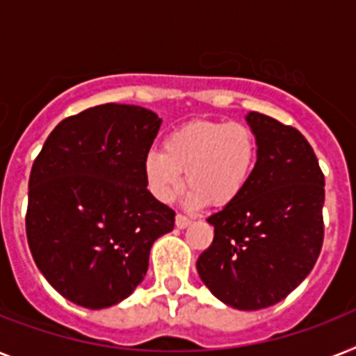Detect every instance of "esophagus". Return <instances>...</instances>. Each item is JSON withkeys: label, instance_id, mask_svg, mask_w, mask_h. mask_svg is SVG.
Segmentation results:
<instances>
[{"label": "esophagus", "instance_id": "34e87169", "mask_svg": "<svg viewBox=\"0 0 356 356\" xmlns=\"http://www.w3.org/2000/svg\"><path fill=\"white\" fill-rule=\"evenodd\" d=\"M192 225V219L186 218V216H183V213H177L175 216V227L177 228H186Z\"/></svg>", "mask_w": 356, "mask_h": 356}]
</instances>
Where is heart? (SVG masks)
<instances>
[{
    "mask_svg": "<svg viewBox=\"0 0 356 356\" xmlns=\"http://www.w3.org/2000/svg\"><path fill=\"white\" fill-rule=\"evenodd\" d=\"M162 149H149L143 161L146 186L161 203H170L188 184L184 203L197 208L208 201L227 207L250 183L258 161V138L241 122L193 120L173 129Z\"/></svg>",
    "mask_w": 356,
    "mask_h": 356,
    "instance_id": "1",
    "label": "heart"
}]
</instances>
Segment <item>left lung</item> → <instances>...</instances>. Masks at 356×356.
<instances>
[{"instance_id": "8db88e82", "label": "left lung", "mask_w": 356, "mask_h": 356, "mask_svg": "<svg viewBox=\"0 0 356 356\" xmlns=\"http://www.w3.org/2000/svg\"><path fill=\"white\" fill-rule=\"evenodd\" d=\"M258 161L238 201L207 219L213 241L197 259L210 293L239 311L282 302L313 270L323 241V173L293 126L250 111Z\"/></svg>"}]
</instances>
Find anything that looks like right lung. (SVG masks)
I'll use <instances>...</instances> for the list:
<instances>
[{"label":"right lung","instance_id":"right-lung-1","mask_svg":"<svg viewBox=\"0 0 356 356\" xmlns=\"http://www.w3.org/2000/svg\"><path fill=\"white\" fill-rule=\"evenodd\" d=\"M161 118L102 104L63 118L29 177L27 241L40 273L69 302L111 307L143 282L175 212L146 188L143 161Z\"/></svg>","mask_w":356,"mask_h":356}]
</instances>
